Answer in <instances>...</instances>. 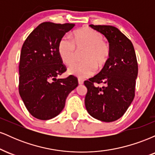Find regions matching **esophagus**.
<instances>
[{"mask_svg": "<svg viewBox=\"0 0 155 155\" xmlns=\"http://www.w3.org/2000/svg\"><path fill=\"white\" fill-rule=\"evenodd\" d=\"M78 83H79V85H81V84H84V81L82 79H78Z\"/></svg>", "mask_w": 155, "mask_h": 155, "instance_id": "obj_1", "label": "esophagus"}]
</instances>
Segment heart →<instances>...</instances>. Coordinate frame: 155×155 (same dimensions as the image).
Returning <instances> with one entry per match:
<instances>
[{
    "label": "heart",
    "instance_id": "b5f03b06",
    "mask_svg": "<svg viewBox=\"0 0 155 155\" xmlns=\"http://www.w3.org/2000/svg\"><path fill=\"white\" fill-rule=\"evenodd\" d=\"M85 50L82 56L84 62L76 63L68 70L71 75L87 78L95 74L96 68L101 70L109 60L111 50L104 41L100 32L88 27L80 28L74 33V41L64 36L58 45V52L62 61L68 65H72L77 58L78 51Z\"/></svg>",
    "mask_w": 155,
    "mask_h": 155
}]
</instances>
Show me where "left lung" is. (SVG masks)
<instances>
[{"label": "left lung", "instance_id": "left-lung-1", "mask_svg": "<svg viewBox=\"0 0 155 155\" xmlns=\"http://www.w3.org/2000/svg\"><path fill=\"white\" fill-rule=\"evenodd\" d=\"M109 43V60L100 73L84 84L87 89L85 107L90 116L106 122L120 119L135 96L138 63L132 42L118 28L111 25H90ZM103 83L102 88L94 83Z\"/></svg>", "mask_w": 155, "mask_h": 155}]
</instances>
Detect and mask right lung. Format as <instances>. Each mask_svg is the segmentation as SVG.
Listing matches in <instances>:
<instances>
[{"mask_svg":"<svg viewBox=\"0 0 155 155\" xmlns=\"http://www.w3.org/2000/svg\"><path fill=\"white\" fill-rule=\"evenodd\" d=\"M75 24H40L28 36L21 49L19 92L25 106L38 120L54 118L78 86L75 76L58 79L66 71L58 52L62 38Z\"/></svg>","mask_w":155,"mask_h":155,"instance_id":"1","label":"right lung"}]
</instances>
